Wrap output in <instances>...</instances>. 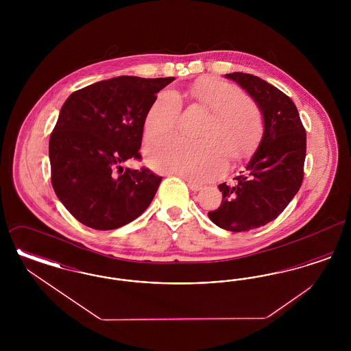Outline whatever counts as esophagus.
Wrapping results in <instances>:
<instances>
[{
	"label": "esophagus",
	"mask_w": 351,
	"mask_h": 351,
	"mask_svg": "<svg viewBox=\"0 0 351 351\" xmlns=\"http://www.w3.org/2000/svg\"><path fill=\"white\" fill-rule=\"evenodd\" d=\"M185 182H186V185L189 186V189H192L193 192H197V191L202 189V185H201V184L192 182V180H189V179H185Z\"/></svg>",
	"instance_id": "obj_1"
}]
</instances>
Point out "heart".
Here are the masks:
<instances>
[{
  "label": "heart",
  "instance_id": "obj_1",
  "mask_svg": "<svg viewBox=\"0 0 351 351\" xmlns=\"http://www.w3.org/2000/svg\"><path fill=\"white\" fill-rule=\"evenodd\" d=\"M185 93L213 112L202 134L206 143L169 139L149 151V163L159 171L191 180H210L225 167L226 155L230 160H241L256 147L263 134V116L254 102L246 100L239 86L221 79L196 82ZM182 106V99L175 90L163 89L146 113L145 138L155 142L175 133Z\"/></svg>",
  "mask_w": 351,
  "mask_h": 351
}]
</instances>
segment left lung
Instances as JSON below:
<instances>
[{
    "label": "left lung",
    "instance_id": "8db88e82",
    "mask_svg": "<svg viewBox=\"0 0 351 351\" xmlns=\"http://www.w3.org/2000/svg\"><path fill=\"white\" fill-rule=\"evenodd\" d=\"M259 105L265 134L246 168L233 184L218 185L221 205L208 213L229 232H249L278 217L295 197L304 179L306 133L298 108L280 89L243 72L226 75Z\"/></svg>",
    "mask_w": 351,
    "mask_h": 351
}]
</instances>
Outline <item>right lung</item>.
<instances>
[{
	"instance_id": "right-lung-1",
	"label": "right lung",
	"mask_w": 351,
	"mask_h": 351,
	"mask_svg": "<svg viewBox=\"0 0 351 351\" xmlns=\"http://www.w3.org/2000/svg\"><path fill=\"white\" fill-rule=\"evenodd\" d=\"M173 77L119 76L73 92L50 135L51 183L68 212L85 226L113 230L139 217L162 176L121 167L142 159L145 117Z\"/></svg>"
}]
</instances>
